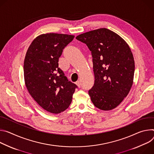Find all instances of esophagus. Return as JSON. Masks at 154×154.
I'll return each mask as SVG.
<instances>
[{
  "mask_svg": "<svg viewBox=\"0 0 154 154\" xmlns=\"http://www.w3.org/2000/svg\"><path fill=\"white\" fill-rule=\"evenodd\" d=\"M76 85H77V86H78L79 88L81 87V82H80L79 81H76Z\"/></svg>",
  "mask_w": 154,
  "mask_h": 154,
  "instance_id": "34e87169",
  "label": "esophagus"
}]
</instances>
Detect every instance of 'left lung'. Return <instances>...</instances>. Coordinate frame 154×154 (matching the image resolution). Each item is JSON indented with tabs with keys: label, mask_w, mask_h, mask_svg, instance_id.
<instances>
[{
	"label": "left lung",
	"mask_w": 154,
	"mask_h": 154,
	"mask_svg": "<svg viewBox=\"0 0 154 154\" xmlns=\"http://www.w3.org/2000/svg\"><path fill=\"white\" fill-rule=\"evenodd\" d=\"M76 38L91 51L95 76L88 92L91 101L101 110L115 108L127 96L133 84L134 61L129 46L106 28L82 33Z\"/></svg>",
	"instance_id": "obj_1"
}]
</instances>
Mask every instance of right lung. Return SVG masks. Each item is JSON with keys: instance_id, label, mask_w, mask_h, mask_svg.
<instances>
[{"instance_id": "add662e5", "label": "right lung", "mask_w": 154, "mask_h": 154, "mask_svg": "<svg viewBox=\"0 0 154 154\" xmlns=\"http://www.w3.org/2000/svg\"><path fill=\"white\" fill-rule=\"evenodd\" d=\"M74 35L46 33L32 42L24 62L26 88L32 98L45 110L58 114L68 108L78 88L68 81L59 67L63 49Z\"/></svg>"}]
</instances>
